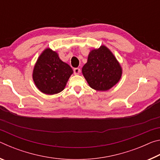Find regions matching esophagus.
I'll use <instances>...</instances> for the list:
<instances>
[{
    "label": "esophagus",
    "mask_w": 160,
    "mask_h": 160,
    "mask_svg": "<svg viewBox=\"0 0 160 160\" xmlns=\"http://www.w3.org/2000/svg\"><path fill=\"white\" fill-rule=\"evenodd\" d=\"M73 71H74V73L75 75H78V74H80V69L78 68H75L73 69Z\"/></svg>",
    "instance_id": "esophagus-1"
}]
</instances>
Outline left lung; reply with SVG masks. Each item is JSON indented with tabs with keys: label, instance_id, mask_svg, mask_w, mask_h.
I'll return each instance as SVG.
<instances>
[{
	"label": "left lung",
	"instance_id": "obj_1",
	"mask_svg": "<svg viewBox=\"0 0 160 160\" xmlns=\"http://www.w3.org/2000/svg\"><path fill=\"white\" fill-rule=\"evenodd\" d=\"M89 85L97 91H107L121 78L122 69L113 54L105 46L90 51L82 69Z\"/></svg>",
	"mask_w": 160,
	"mask_h": 160
}]
</instances>
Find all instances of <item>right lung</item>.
Here are the masks:
<instances>
[{"label":"right lung","instance_id":"1","mask_svg":"<svg viewBox=\"0 0 160 160\" xmlns=\"http://www.w3.org/2000/svg\"><path fill=\"white\" fill-rule=\"evenodd\" d=\"M72 69L62 61L58 53L47 48L35 64L32 78L37 88L47 94H55L63 90Z\"/></svg>","mask_w":160,"mask_h":160}]
</instances>
